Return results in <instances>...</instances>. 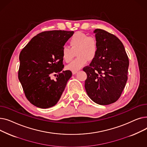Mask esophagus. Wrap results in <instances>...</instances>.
Segmentation results:
<instances>
[{
  "instance_id": "obj_1",
  "label": "esophagus",
  "mask_w": 147,
  "mask_h": 147,
  "mask_svg": "<svg viewBox=\"0 0 147 147\" xmlns=\"http://www.w3.org/2000/svg\"><path fill=\"white\" fill-rule=\"evenodd\" d=\"M77 73H78V71H72V73H73V75L76 74Z\"/></svg>"
}]
</instances>
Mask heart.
Returning a JSON list of instances; mask_svg holds the SVG:
<instances>
[{
    "label": "heart",
    "instance_id": "b5f03b06",
    "mask_svg": "<svg viewBox=\"0 0 147 147\" xmlns=\"http://www.w3.org/2000/svg\"><path fill=\"white\" fill-rule=\"evenodd\" d=\"M69 48L64 46L62 50V57L66 63H69L74 57L77 52V58L71 63L67 66L71 71H78L85 65L88 59L95 58L98 51V44L96 38L89 37L82 32L75 33L69 41Z\"/></svg>",
    "mask_w": 147,
    "mask_h": 147
}]
</instances>
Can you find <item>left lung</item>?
<instances>
[{
  "label": "left lung",
  "instance_id": "obj_1",
  "mask_svg": "<svg viewBox=\"0 0 147 147\" xmlns=\"http://www.w3.org/2000/svg\"><path fill=\"white\" fill-rule=\"evenodd\" d=\"M96 55L83 71L87 74L84 88L94 102L102 105L117 101L127 80L129 62L124 46L113 34L101 29L94 31Z\"/></svg>",
  "mask_w": 147,
  "mask_h": 147
}]
</instances>
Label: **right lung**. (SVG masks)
<instances>
[{
  "mask_svg": "<svg viewBox=\"0 0 147 147\" xmlns=\"http://www.w3.org/2000/svg\"><path fill=\"white\" fill-rule=\"evenodd\" d=\"M73 34V31L44 32L32 38L21 51L18 79L33 105L48 109L59 100L72 76L71 71L63 70L62 50ZM52 74L57 76L55 81L51 79Z\"/></svg>",
  "mask_w": 147,
  "mask_h": 147,
  "instance_id": "add662e5",
  "label": "right lung"
}]
</instances>
